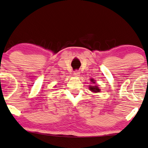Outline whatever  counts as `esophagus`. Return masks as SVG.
Segmentation results:
<instances>
[{
  "label": "esophagus",
  "instance_id": "obj_1",
  "mask_svg": "<svg viewBox=\"0 0 148 148\" xmlns=\"http://www.w3.org/2000/svg\"><path fill=\"white\" fill-rule=\"evenodd\" d=\"M74 75L75 76H78L79 75H80V72H79L78 70H75L74 72Z\"/></svg>",
  "mask_w": 148,
  "mask_h": 148
}]
</instances>
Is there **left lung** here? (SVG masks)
<instances>
[{"mask_svg":"<svg viewBox=\"0 0 148 148\" xmlns=\"http://www.w3.org/2000/svg\"><path fill=\"white\" fill-rule=\"evenodd\" d=\"M91 82L93 83H95V80H93V79H91ZM89 88H90V90L92 91V92H99L100 91V89L99 88V87L97 86H90L89 87Z\"/></svg>","mask_w":148,"mask_h":148,"instance_id":"left-lung-1","label":"left lung"}]
</instances>
